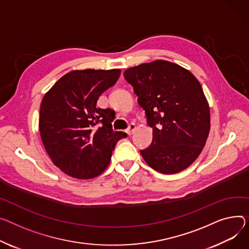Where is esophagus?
Here are the masks:
<instances>
[{
	"label": "esophagus",
	"instance_id": "obj_1",
	"mask_svg": "<svg viewBox=\"0 0 249 249\" xmlns=\"http://www.w3.org/2000/svg\"><path fill=\"white\" fill-rule=\"evenodd\" d=\"M135 129H136V125H135L134 123H132V124H130V125H129L128 129L126 130V133L130 136V135L133 134V132L135 131Z\"/></svg>",
	"mask_w": 249,
	"mask_h": 249
}]
</instances>
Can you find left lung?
<instances>
[{"instance_id":"1","label":"left lung","mask_w":249,"mask_h":249,"mask_svg":"<svg viewBox=\"0 0 249 249\" xmlns=\"http://www.w3.org/2000/svg\"><path fill=\"white\" fill-rule=\"evenodd\" d=\"M138 103L153 130L151 145L140 153L154 170L175 174L199 156L210 131V110L195 76L165 60L127 69Z\"/></svg>"}]
</instances>
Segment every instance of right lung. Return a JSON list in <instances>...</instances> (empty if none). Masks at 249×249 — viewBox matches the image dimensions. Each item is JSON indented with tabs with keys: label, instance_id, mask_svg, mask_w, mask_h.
<instances>
[{
	"label": "right lung",
	"instance_id": "1",
	"mask_svg": "<svg viewBox=\"0 0 249 249\" xmlns=\"http://www.w3.org/2000/svg\"><path fill=\"white\" fill-rule=\"evenodd\" d=\"M120 69L74 70L60 78L43 97L39 130L50 158L77 179L100 175L112 151L127 136L113 131L115 113L97 108L100 95L117 82Z\"/></svg>",
	"mask_w": 249,
	"mask_h": 249
}]
</instances>
